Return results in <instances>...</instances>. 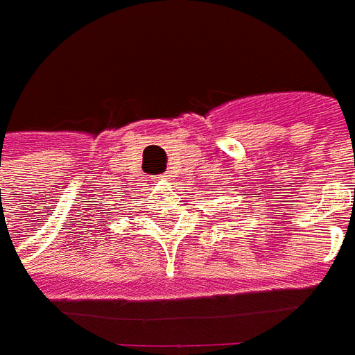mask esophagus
<instances>
[{"label":"esophagus","instance_id":"1","mask_svg":"<svg viewBox=\"0 0 355 355\" xmlns=\"http://www.w3.org/2000/svg\"><path fill=\"white\" fill-rule=\"evenodd\" d=\"M160 180H168V175L164 174V175H160Z\"/></svg>","mask_w":355,"mask_h":355}]
</instances>
